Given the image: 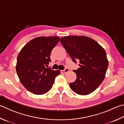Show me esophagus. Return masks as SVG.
I'll list each match as a JSON object with an SVG mask.
<instances>
[{"mask_svg":"<svg viewBox=\"0 0 124 124\" xmlns=\"http://www.w3.org/2000/svg\"><path fill=\"white\" fill-rule=\"evenodd\" d=\"M69 68H66V69H65L64 70H61V73H62V74H64V73H67V72H68V71H69Z\"/></svg>","mask_w":124,"mask_h":124,"instance_id":"esophagus-1","label":"esophagus"}]
</instances>
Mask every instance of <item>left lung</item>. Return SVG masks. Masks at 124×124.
<instances>
[{"instance_id":"obj_1","label":"left lung","mask_w":124,"mask_h":124,"mask_svg":"<svg viewBox=\"0 0 124 124\" xmlns=\"http://www.w3.org/2000/svg\"><path fill=\"white\" fill-rule=\"evenodd\" d=\"M60 42L73 62L80 63V68L73 70L76 79L70 83L71 89L81 95L92 93L104 80L108 66L104 49L91 38L82 36L62 37Z\"/></svg>"}]
</instances>
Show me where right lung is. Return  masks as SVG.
I'll list each match as a JSON object with an SVG mask.
<instances>
[{"mask_svg":"<svg viewBox=\"0 0 124 124\" xmlns=\"http://www.w3.org/2000/svg\"><path fill=\"white\" fill-rule=\"evenodd\" d=\"M60 38L39 37L25 45L18 55L16 71L20 81L29 92L41 95L49 91L60 70L46 68L51 62L50 53Z\"/></svg>","mask_w":124,"mask_h":124,"instance_id":"1","label":"right lung"}]
</instances>
